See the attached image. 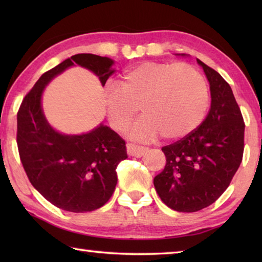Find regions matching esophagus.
Segmentation results:
<instances>
[{
    "label": "esophagus",
    "mask_w": 262,
    "mask_h": 262,
    "mask_svg": "<svg viewBox=\"0 0 262 262\" xmlns=\"http://www.w3.org/2000/svg\"><path fill=\"white\" fill-rule=\"evenodd\" d=\"M147 151H148V148L143 147V145H137V144H134V143H127V154L129 155V156L142 157Z\"/></svg>",
    "instance_id": "obj_1"
}]
</instances>
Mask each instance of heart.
<instances>
[{"label":"heart","instance_id":"1","mask_svg":"<svg viewBox=\"0 0 262 262\" xmlns=\"http://www.w3.org/2000/svg\"><path fill=\"white\" fill-rule=\"evenodd\" d=\"M104 103L117 132L126 129L140 106L144 115L130 127V137L147 141L162 134L166 140H180L205 120L209 90L193 66L147 61L128 69L121 85L108 84Z\"/></svg>","mask_w":262,"mask_h":262}]
</instances>
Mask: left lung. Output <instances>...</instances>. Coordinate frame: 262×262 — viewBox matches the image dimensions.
<instances>
[{
    "label": "left lung",
    "instance_id": "obj_1",
    "mask_svg": "<svg viewBox=\"0 0 262 262\" xmlns=\"http://www.w3.org/2000/svg\"><path fill=\"white\" fill-rule=\"evenodd\" d=\"M211 104L192 134L162 148L166 164L154 179L161 200L171 209L194 212L219 199L236 174L244 152L245 123L231 86L202 61Z\"/></svg>",
    "mask_w": 262,
    "mask_h": 262
}]
</instances>
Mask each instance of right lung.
Returning a JSON list of instances; mask_svg holds the SVG:
<instances>
[{"label":"right lung","mask_w":262,"mask_h":262,"mask_svg":"<svg viewBox=\"0 0 262 262\" xmlns=\"http://www.w3.org/2000/svg\"><path fill=\"white\" fill-rule=\"evenodd\" d=\"M75 63L95 73L105 85L114 73L113 60L76 54L48 70L25 96L17 113V145L20 162L33 187L60 209L86 212L107 202L118 183V164L127 158L126 142L100 125L82 135L53 129L41 108L45 86Z\"/></svg>","instance_id":"right-lung-1"}]
</instances>
